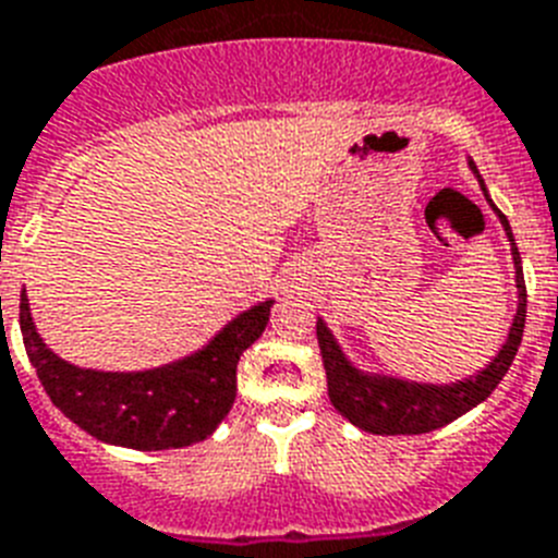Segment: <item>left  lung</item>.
Masks as SVG:
<instances>
[{
    "instance_id": "left-lung-1",
    "label": "left lung",
    "mask_w": 558,
    "mask_h": 558,
    "mask_svg": "<svg viewBox=\"0 0 558 558\" xmlns=\"http://www.w3.org/2000/svg\"><path fill=\"white\" fill-rule=\"evenodd\" d=\"M471 170L478 177L476 165ZM478 185L487 187L478 177ZM490 202V196H487ZM490 207L499 216L501 228L510 239V251H513V268H517V288H519V307L513 316V325L508 330V339L501 344V351L490 359V365L482 367L476 376H468L462 381H450V385H422V381L393 379V376H381V373H365L353 367L348 356L342 353L339 342L328 330L325 322H316V339H319L322 362L328 373V396L333 408L342 413L351 425L362 427L367 434L379 436H416L430 434L436 427L450 425L453 418L485 402L487 396L494 393L496 385L505 379L510 362L517 356L519 344H522L524 330V313H527V290H524L522 276V256H519L517 239L510 233V225L499 207L490 202Z\"/></svg>"
}]
</instances>
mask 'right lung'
I'll return each instance as SVG.
<instances>
[{"label": "right lung", "instance_id": "obj_1", "mask_svg": "<svg viewBox=\"0 0 558 558\" xmlns=\"http://www.w3.org/2000/svg\"><path fill=\"white\" fill-rule=\"evenodd\" d=\"M270 305L259 302L228 322L202 351L136 373L76 367L36 333L22 290L20 328L41 388L73 425L96 439L133 450L187 448L214 434L236 399L239 356L262 336Z\"/></svg>", "mask_w": 558, "mask_h": 558}]
</instances>
